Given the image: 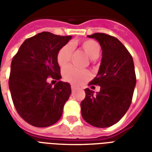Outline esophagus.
I'll return each instance as SVG.
<instances>
[{
	"mask_svg": "<svg viewBox=\"0 0 152 152\" xmlns=\"http://www.w3.org/2000/svg\"><path fill=\"white\" fill-rule=\"evenodd\" d=\"M71 88H72V91H73V90H75V89H76V87L75 86H71Z\"/></svg>",
	"mask_w": 152,
	"mask_h": 152,
	"instance_id": "esophagus-1",
	"label": "esophagus"
}]
</instances>
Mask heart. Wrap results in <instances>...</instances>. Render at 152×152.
Listing matches in <instances>:
<instances>
[{"label":"heart","mask_w":152,"mask_h":152,"mask_svg":"<svg viewBox=\"0 0 152 152\" xmlns=\"http://www.w3.org/2000/svg\"><path fill=\"white\" fill-rule=\"evenodd\" d=\"M75 45V44H72ZM80 47L86 53L90 59L98 58L101 53V48L99 44L93 40H85L80 43ZM72 46L71 44H66L63 45L57 53V62L60 66H66L69 63L72 53ZM63 76L66 81L72 84H80L90 78V73L89 71L85 69H79L73 66L65 67L63 71Z\"/></svg>","instance_id":"b5f03b06"}]
</instances>
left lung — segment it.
<instances>
[{
    "label": "left lung",
    "instance_id": "8db88e82",
    "mask_svg": "<svg viewBox=\"0 0 152 152\" xmlns=\"http://www.w3.org/2000/svg\"><path fill=\"white\" fill-rule=\"evenodd\" d=\"M88 37L98 40L102 48L99 72L89 83L100 86V91L94 94L89 88L85 89L81 115L94 127H110L124 116L132 102L136 86L134 60L117 38L105 33H94Z\"/></svg>",
    "mask_w": 152,
    "mask_h": 152
}]
</instances>
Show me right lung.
Wrapping results in <instances>:
<instances>
[{"label":"right lung","mask_w":152,"mask_h":152,"mask_svg":"<svg viewBox=\"0 0 152 152\" xmlns=\"http://www.w3.org/2000/svg\"><path fill=\"white\" fill-rule=\"evenodd\" d=\"M72 36L43 31L24 40L12 59L9 88L15 108L25 121L36 127H48L59 120L72 92L69 83L53 86L49 77L60 80L58 50Z\"/></svg>","instance_id":"right-lung-1"}]
</instances>
